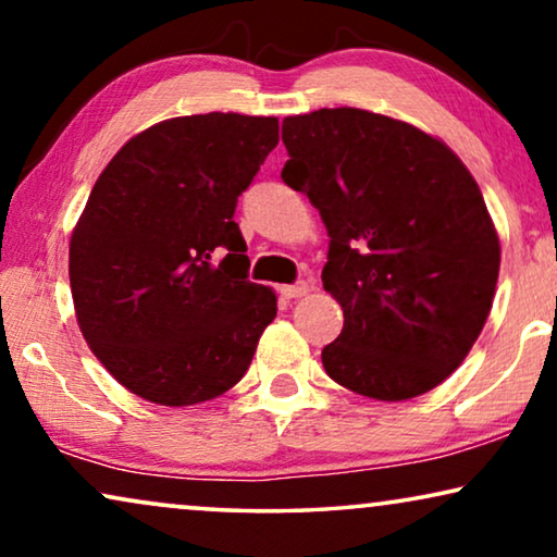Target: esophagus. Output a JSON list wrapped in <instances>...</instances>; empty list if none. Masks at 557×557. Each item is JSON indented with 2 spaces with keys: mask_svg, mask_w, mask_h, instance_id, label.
<instances>
[{
  "mask_svg": "<svg viewBox=\"0 0 557 557\" xmlns=\"http://www.w3.org/2000/svg\"><path fill=\"white\" fill-rule=\"evenodd\" d=\"M278 292H281V296H284V299H301V296H307L311 292V284H309V281H301V284L281 286Z\"/></svg>",
  "mask_w": 557,
  "mask_h": 557,
  "instance_id": "esophagus-1",
  "label": "esophagus"
}]
</instances>
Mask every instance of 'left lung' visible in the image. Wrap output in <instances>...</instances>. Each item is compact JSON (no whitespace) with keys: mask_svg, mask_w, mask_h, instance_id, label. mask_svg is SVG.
Wrapping results in <instances>:
<instances>
[{"mask_svg":"<svg viewBox=\"0 0 557 557\" xmlns=\"http://www.w3.org/2000/svg\"><path fill=\"white\" fill-rule=\"evenodd\" d=\"M281 177L330 233L324 288L345 311L322 349L334 383L408 400L463 362L490 317L499 235L467 164L438 136L364 109L284 119Z\"/></svg>","mask_w":557,"mask_h":557,"instance_id":"8db88e82","label":"left lung"}]
</instances>
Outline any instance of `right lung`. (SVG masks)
<instances>
[{
  "mask_svg": "<svg viewBox=\"0 0 557 557\" xmlns=\"http://www.w3.org/2000/svg\"><path fill=\"white\" fill-rule=\"evenodd\" d=\"M276 144V116H177L132 136L96 180L67 273L90 352L128 393L185 408L246 375L276 292L248 281L233 215Z\"/></svg>",
  "mask_w": 557,
  "mask_h": 557,
  "instance_id": "add662e5",
  "label": "right lung"
}]
</instances>
